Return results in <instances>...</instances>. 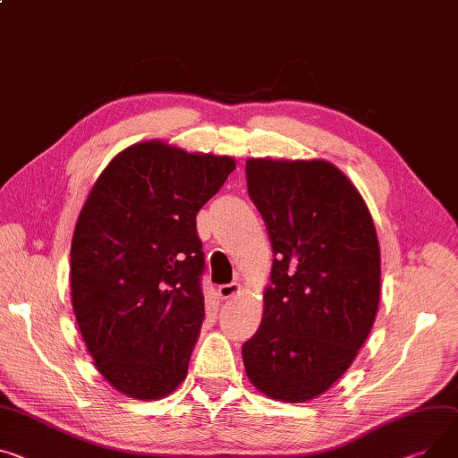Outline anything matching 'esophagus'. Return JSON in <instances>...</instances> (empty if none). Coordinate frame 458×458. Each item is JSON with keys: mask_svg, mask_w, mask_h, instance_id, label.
<instances>
[{"mask_svg": "<svg viewBox=\"0 0 458 458\" xmlns=\"http://www.w3.org/2000/svg\"><path fill=\"white\" fill-rule=\"evenodd\" d=\"M241 291V284L239 282H232V284H226V285H219L217 293L221 298H232L235 296L237 293Z\"/></svg>", "mask_w": 458, "mask_h": 458, "instance_id": "34e87169", "label": "esophagus"}]
</instances>
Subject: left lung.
<instances>
[{
	"instance_id": "8db88e82",
	"label": "left lung",
	"mask_w": 458,
	"mask_h": 458,
	"mask_svg": "<svg viewBox=\"0 0 458 458\" xmlns=\"http://www.w3.org/2000/svg\"><path fill=\"white\" fill-rule=\"evenodd\" d=\"M247 188L272 247L263 317L242 346L250 383L267 398H318L355 360L381 294L370 209L327 160H247Z\"/></svg>"
}]
</instances>
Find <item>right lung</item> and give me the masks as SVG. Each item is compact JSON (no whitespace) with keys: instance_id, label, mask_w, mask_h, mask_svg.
Masks as SVG:
<instances>
[{"instance_id":"obj_1","label":"right lung","mask_w":458,"mask_h":458,"mask_svg":"<svg viewBox=\"0 0 458 458\" xmlns=\"http://www.w3.org/2000/svg\"><path fill=\"white\" fill-rule=\"evenodd\" d=\"M235 158L162 140L110 160L72 239V306L99 374L121 394L158 402L188 376L204 320L197 211Z\"/></svg>"}]
</instances>
